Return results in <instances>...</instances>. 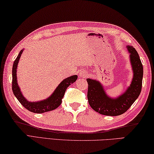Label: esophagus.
I'll return each instance as SVG.
<instances>
[{"mask_svg": "<svg viewBox=\"0 0 154 154\" xmlns=\"http://www.w3.org/2000/svg\"><path fill=\"white\" fill-rule=\"evenodd\" d=\"M80 77H83V78H85V77H88V75H89V74H88V71H82L81 72V73H80Z\"/></svg>", "mask_w": 154, "mask_h": 154, "instance_id": "esophagus-1", "label": "esophagus"}]
</instances>
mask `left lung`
Here are the masks:
<instances>
[{"label": "left lung", "mask_w": 154, "mask_h": 154, "mask_svg": "<svg viewBox=\"0 0 154 154\" xmlns=\"http://www.w3.org/2000/svg\"><path fill=\"white\" fill-rule=\"evenodd\" d=\"M133 71L131 84L123 94L116 99L107 96L101 84L96 80L88 79V99L92 109L103 115L119 116L125 113L137 99L142 88L143 69L140 58L133 46H127Z\"/></svg>", "instance_id": "1"}]
</instances>
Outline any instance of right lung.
Masks as SVG:
<instances>
[{
  "mask_svg": "<svg viewBox=\"0 0 154 154\" xmlns=\"http://www.w3.org/2000/svg\"><path fill=\"white\" fill-rule=\"evenodd\" d=\"M23 51V50H22L19 53L17 57L14 61L13 65L12 90L14 95L17 97V99L18 100V101L23 105L24 108H26L27 110H28L30 112H32L44 113L46 112L54 110L61 104L62 99L63 98L64 95H65L66 89H67L68 87L71 83H73L77 80V75H72V76L64 79L60 83L59 85L57 87V88L55 89L52 96L48 97L46 100L36 102H30L27 101L22 95L20 89L18 86L17 82V67L19 58H20Z\"/></svg>",
  "mask_w": 154,
  "mask_h": 154,
  "instance_id": "1",
  "label": "right lung"
}]
</instances>
